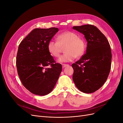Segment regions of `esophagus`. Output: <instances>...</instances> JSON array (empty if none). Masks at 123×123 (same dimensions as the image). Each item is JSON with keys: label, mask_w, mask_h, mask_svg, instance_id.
Masks as SVG:
<instances>
[{"label": "esophagus", "mask_w": 123, "mask_h": 123, "mask_svg": "<svg viewBox=\"0 0 123 123\" xmlns=\"http://www.w3.org/2000/svg\"><path fill=\"white\" fill-rule=\"evenodd\" d=\"M69 66V65H68V64H62V68H65V67H68Z\"/></svg>", "instance_id": "obj_1"}]
</instances>
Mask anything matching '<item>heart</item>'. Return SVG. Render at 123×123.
<instances>
[{"label": "heart", "mask_w": 123, "mask_h": 123, "mask_svg": "<svg viewBox=\"0 0 123 123\" xmlns=\"http://www.w3.org/2000/svg\"><path fill=\"white\" fill-rule=\"evenodd\" d=\"M57 39L50 40L48 44V49L52 55L58 57L62 52V48L67 46L65 48L66 53L59 58L58 62H72L76 57H81L85 53L86 43L76 33L73 31L62 32L57 36Z\"/></svg>", "instance_id": "b5f03b06"}]
</instances>
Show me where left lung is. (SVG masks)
<instances>
[{"label":"left lung","instance_id":"8db88e82","mask_svg":"<svg viewBox=\"0 0 123 123\" xmlns=\"http://www.w3.org/2000/svg\"><path fill=\"white\" fill-rule=\"evenodd\" d=\"M74 30L82 33L87 42L86 53L72 65L73 80L77 89L91 93L101 87L110 73L112 54L107 38L95 26H74Z\"/></svg>","mask_w":123,"mask_h":123}]
</instances>
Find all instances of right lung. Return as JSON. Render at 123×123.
<instances>
[{
  "mask_svg": "<svg viewBox=\"0 0 123 123\" xmlns=\"http://www.w3.org/2000/svg\"><path fill=\"white\" fill-rule=\"evenodd\" d=\"M58 31L57 28L35 29L18 47L16 56L18 76L24 87L33 94L40 96L49 94L62 72V65L55 62L48 49V43Z\"/></svg>",
  "mask_w": 123,
  "mask_h": 123,
  "instance_id": "add662e5",
  "label": "right lung"
}]
</instances>
